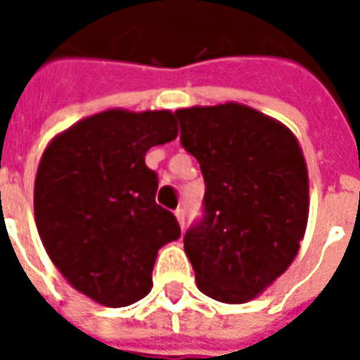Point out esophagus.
Here are the masks:
<instances>
[{"instance_id":"1","label":"esophagus","mask_w":360,"mask_h":360,"mask_svg":"<svg viewBox=\"0 0 360 360\" xmlns=\"http://www.w3.org/2000/svg\"><path fill=\"white\" fill-rule=\"evenodd\" d=\"M175 216H177V221H179V226L181 227H185V208H177L175 210Z\"/></svg>"}]
</instances>
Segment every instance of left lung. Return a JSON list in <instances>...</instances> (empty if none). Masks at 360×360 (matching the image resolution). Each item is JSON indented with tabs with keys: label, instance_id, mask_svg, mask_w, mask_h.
<instances>
[{
	"label": "left lung",
	"instance_id": "left-lung-1",
	"mask_svg": "<svg viewBox=\"0 0 360 360\" xmlns=\"http://www.w3.org/2000/svg\"><path fill=\"white\" fill-rule=\"evenodd\" d=\"M175 115L206 185L202 218L183 239L198 289L221 302L250 301L299 252L309 219L301 146L287 127L241 103Z\"/></svg>",
	"mask_w": 360,
	"mask_h": 360
}]
</instances>
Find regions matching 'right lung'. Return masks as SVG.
I'll list each match as a JSON object with an SVG mask.
<instances>
[{"label":"right lung","mask_w":360,"mask_h":360,"mask_svg":"<svg viewBox=\"0 0 360 360\" xmlns=\"http://www.w3.org/2000/svg\"><path fill=\"white\" fill-rule=\"evenodd\" d=\"M177 136L172 111L110 110L50 142L34 183L38 233L69 283L108 307L141 301L158 250L179 239L144 156Z\"/></svg>","instance_id":"1"}]
</instances>
